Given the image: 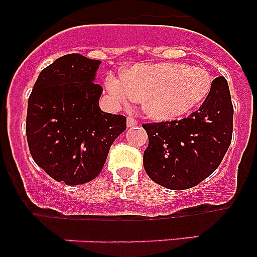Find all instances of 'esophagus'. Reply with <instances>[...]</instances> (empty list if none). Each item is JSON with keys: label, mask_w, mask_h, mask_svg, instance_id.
I'll return each instance as SVG.
<instances>
[{"label": "esophagus", "mask_w": 257, "mask_h": 257, "mask_svg": "<svg viewBox=\"0 0 257 257\" xmlns=\"http://www.w3.org/2000/svg\"><path fill=\"white\" fill-rule=\"evenodd\" d=\"M136 124H139V121H138L136 118H134L133 115H128V117H127V126L134 127L136 126Z\"/></svg>", "instance_id": "obj_1"}]
</instances>
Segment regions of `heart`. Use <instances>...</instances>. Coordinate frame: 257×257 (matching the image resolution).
I'll use <instances>...</instances> for the list:
<instances>
[{"mask_svg": "<svg viewBox=\"0 0 257 257\" xmlns=\"http://www.w3.org/2000/svg\"><path fill=\"white\" fill-rule=\"evenodd\" d=\"M212 77L203 68L180 63L134 65L122 77L108 76L106 87L117 100H144L156 119L187 114L210 92Z\"/></svg>", "mask_w": 257, "mask_h": 257, "instance_id": "b5f03b06", "label": "heart"}]
</instances>
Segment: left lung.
<instances>
[{"mask_svg":"<svg viewBox=\"0 0 257 257\" xmlns=\"http://www.w3.org/2000/svg\"><path fill=\"white\" fill-rule=\"evenodd\" d=\"M233 104L226 79L212 81L196 112L172 121L143 123L149 138L144 169L162 187L184 190L208 178L221 163L233 135Z\"/></svg>","mask_w":257,"mask_h":257,"instance_id":"1","label":"left lung"}]
</instances>
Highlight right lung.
<instances>
[{
  "instance_id": "right-lung-1",
  "label": "right lung",
  "mask_w": 257,
  "mask_h": 257,
  "mask_svg": "<svg viewBox=\"0 0 257 257\" xmlns=\"http://www.w3.org/2000/svg\"><path fill=\"white\" fill-rule=\"evenodd\" d=\"M100 65L79 54L56 59L38 76L28 99L26 133L35 162L67 185L91 181L103 170L110 145L126 130V117L103 112Z\"/></svg>"
}]
</instances>
